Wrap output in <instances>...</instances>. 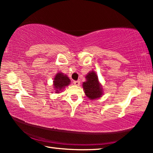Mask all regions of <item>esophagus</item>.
<instances>
[{
  "instance_id": "obj_1",
  "label": "esophagus",
  "mask_w": 153,
  "mask_h": 153,
  "mask_svg": "<svg viewBox=\"0 0 153 153\" xmlns=\"http://www.w3.org/2000/svg\"><path fill=\"white\" fill-rule=\"evenodd\" d=\"M74 84L75 85H76V86H79V85L80 84V82L79 81V80H77V81H74Z\"/></svg>"
}]
</instances>
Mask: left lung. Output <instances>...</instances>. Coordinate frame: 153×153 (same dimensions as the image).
<instances>
[{"label": "left lung", "instance_id": "1", "mask_svg": "<svg viewBox=\"0 0 153 153\" xmlns=\"http://www.w3.org/2000/svg\"><path fill=\"white\" fill-rule=\"evenodd\" d=\"M86 81L83 83L85 94L90 100L99 98L102 95V88L98 82L97 74L94 71L89 72L86 76Z\"/></svg>", "mask_w": 153, "mask_h": 153}]
</instances>
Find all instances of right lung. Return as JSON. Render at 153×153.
<instances>
[{
	"label": "right lung",
	"mask_w": 153,
	"mask_h": 153,
	"mask_svg": "<svg viewBox=\"0 0 153 153\" xmlns=\"http://www.w3.org/2000/svg\"><path fill=\"white\" fill-rule=\"evenodd\" d=\"M70 79L66 75L63 73L56 74L54 78L53 86L55 90V93H59L62 90H63L65 86H67L70 84Z\"/></svg>",
	"instance_id": "add662e5"
}]
</instances>
